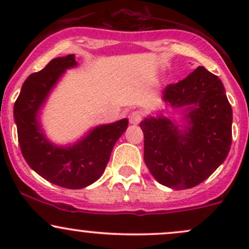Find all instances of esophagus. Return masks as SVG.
Instances as JSON below:
<instances>
[{"mask_svg": "<svg viewBox=\"0 0 249 249\" xmlns=\"http://www.w3.org/2000/svg\"><path fill=\"white\" fill-rule=\"evenodd\" d=\"M142 111H138V110L133 111V112L130 115V123L133 125L139 124V123L142 122Z\"/></svg>", "mask_w": 249, "mask_h": 249, "instance_id": "esophagus-1", "label": "esophagus"}]
</instances>
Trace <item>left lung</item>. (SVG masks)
Returning a JSON list of instances; mask_svg holds the SVG:
<instances>
[{
	"label": "left lung",
	"instance_id": "left-lung-1",
	"mask_svg": "<svg viewBox=\"0 0 249 249\" xmlns=\"http://www.w3.org/2000/svg\"><path fill=\"white\" fill-rule=\"evenodd\" d=\"M164 101L186 107L187 126L171 119L148 117L141 123L144 160L154 179L174 190L192 188L212 174L232 144L233 111L218 76L198 67L186 78L167 85Z\"/></svg>",
	"mask_w": 249,
	"mask_h": 249
}]
</instances>
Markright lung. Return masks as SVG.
Listing matches in <instances>:
<instances>
[{
	"instance_id": "1",
	"label": "right lung",
	"mask_w": 249,
	"mask_h": 249,
	"mask_svg": "<svg viewBox=\"0 0 249 249\" xmlns=\"http://www.w3.org/2000/svg\"><path fill=\"white\" fill-rule=\"evenodd\" d=\"M76 65L75 55L51 59L44 69L25 79L14 105L17 136L25 161L42 178L70 190L87 187L101 178L116 142L128 125L126 118L101 125L68 147L56 146L45 138L37 121L39 108L65 70Z\"/></svg>"
}]
</instances>
